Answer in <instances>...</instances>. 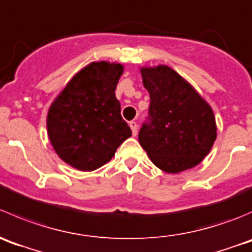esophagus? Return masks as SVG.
<instances>
[{"mask_svg":"<svg viewBox=\"0 0 252 252\" xmlns=\"http://www.w3.org/2000/svg\"><path fill=\"white\" fill-rule=\"evenodd\" d=\"M129 127H131L132 133H133V136H136V134H137V129H138L136 121H131V123H129Z\"/></svg>","mask_w":252,"mask_h":252,"instance_id":"esophagus-1","label":"esophagus"}]
</instances>
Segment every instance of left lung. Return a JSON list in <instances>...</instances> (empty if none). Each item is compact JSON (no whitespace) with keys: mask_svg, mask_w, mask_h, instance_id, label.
<instances>
[{"mask_svg":"<svg viewBox=\"0 0 252 252\" xmlns=\"http://www.w3.org/2000/svg\"><path fill=\"white\" fill-rule=\"evenodd\" d=\"M139 71L151 96L149 123L139 131V144L165 173L193 168L210 153L217 138L211 105L166 64L144 66Z\"/></svg>","mask_w":252,"mask_h":252,"instance_id":"8db88e82","label":"left lung"}]
</instances>
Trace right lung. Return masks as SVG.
Listing matches in <instances>:
<instances>
[{"label":"right lung","instance_id":"obj_1","mask_svg":"<svg viewBox=\"0 0 252 252\" xmlns=\"http://www.w3.org/2000/svg\"><path fill=\"white\" fill-rule=\"evenodd\" d=\"M124 66L91 62L77 72L47 111V136L72 168L93 171L111 160L132 131L121 118L115 89Z\"/></svg>","mask_w":252,"mask_h":252}]
</instances>
